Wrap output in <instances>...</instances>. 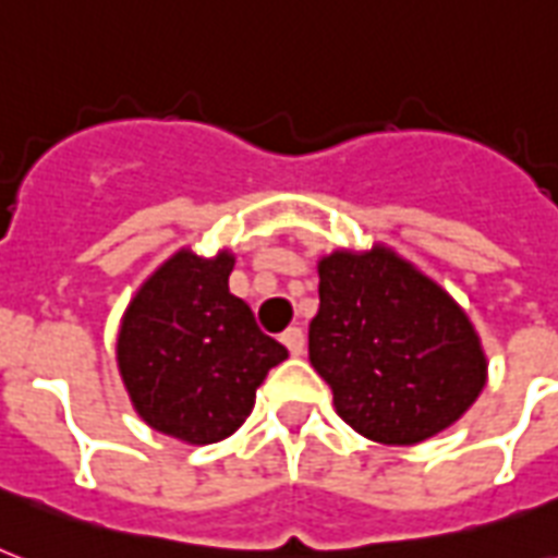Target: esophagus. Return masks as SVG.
Instances as JSON below:
<instances>
[{
	"label": "esophagus",
	"mask_w": 558,
	"mask_h": 558,
	"mask_svg": "<svg viewBox=\"0 0 558 558\" xmlns=\"http://www.w3.org/2000/svg\"><path fill=\"white\" fill-rule=\"evenodd\" d=\"M280 341L287 344V350L292 356H301V353H304V330H301V327H289V330L280 336Z\"/></svg>",
	"instance_id": "1"
}]
</instances>
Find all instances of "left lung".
I'll list each match as a JSON object with an SVG mask.
<instances>
[{"mask_svg": "<svg viewBox=\"0 0 558 558\" xmlns=\"http://www.w3.org/2000/svg\"><path fill=\"white\" fill-rule=\"evenodd\" d=\"M310 362L344 423L381 446H416L466 414L486 385L466 310L390 245L318 260Z\"/></svg>", "mask_w": 558, "mask_h": 558, "instance_id": "1", "label": "left lung"}]
</instances>
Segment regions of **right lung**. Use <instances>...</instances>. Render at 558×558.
Here are the masks:
<instances>
[{
	"mask_svg": "<svg viewBox=\"0 0 558 558\" xmlns=\"http://www.w3.org/2000/svg\"><path fill=\"white\" fill-rule=\"evenodd\" d=\"M234 254L179 248L144 280L118 327L116 362L135 414L187 446L231 437L266 373L289 356L228 292Z\"/></svg>",
	"mask_w": 558,
	"mask_h": 558,
	"instance_id": "1",
	"label": "right lung"
}]
</instances>
